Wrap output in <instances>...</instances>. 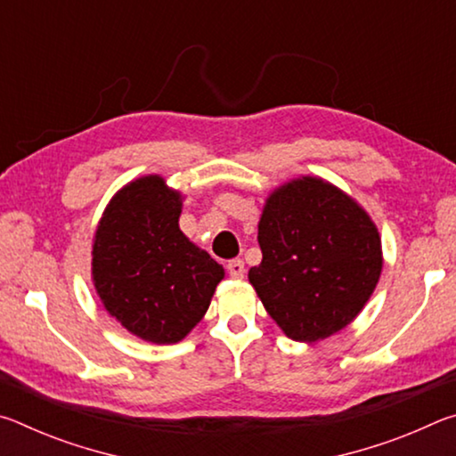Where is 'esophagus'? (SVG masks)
I'll return each instance as SVG.
<instances>
[{"label": "esophagus", "instance_id": "1", "mask_svg": "<svg viewBox=\"0 0 456 456\" xmlns=\"http://www.w3.org/2000/svg\"><path fill=\"white\" fill-rule=\"evenodd\" d=\"M227 269H229V275L235 277V280H241V277L245 275V264L241 259H233L229 261L227 264Z\"/></svg>", "mask_w": 456, "mask_h": 456}]
</instances>
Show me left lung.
Wrapping results in <instances>:
<instances>
[{"instance_id":"8db88e82","label":"left lung","mask_w":456,"mask_h":456,"mask_svg":"<svg viewBox=\"0 0 456 456\" xmlns=\"http://www.w3.org/2000/svg\"><path fill=\"white\" fill-rule=\"evenodd\" d=\"M261 264L249 283L296 342L314 344L358 318L382 273V239L368 211L322 176L269 192L257 223Z\"/></svg>"}]
</instances>
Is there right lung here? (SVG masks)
Instances as JSON below:
<instances>
[{
	"label": "right lung",
	"instance_id": "obj_1",
	"mask_svg": "<svg viewBox=\"0 0 456 456\" xmlns=\"http://www.w3.org/2000/svg\"><path fill=\"white\" fill-rule=\"evenodd\" d=\"M184 195L144 175L108 200L92 239V283L108 315L151 344H176L211 305L225 269L179 227Z\"/></svg>",
	"mask_w": 456,
	"mask_h": 456
}]
</instances>
